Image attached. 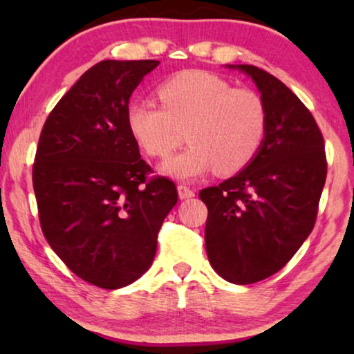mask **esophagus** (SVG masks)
<instances>
[{
  "mask_svg": "<svg viewBox=\"0 0 354 354\" xmlns=\"http://www.w3.org/2000/svg\"><path fill=\"white\" fill-rule=\"evenodd\" d=\"M177 190H178V196H180V200H188V198L195 196V190H192L190 187L183 185V183H180V185L177 187Z\"/></svg>",
  "mask_w": 354,
  "mask_h": 354,
  "instance_id": "esophagus-1",
  "label": "esophagus"
}]
</instances>
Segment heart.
Returning <instances> with one entry per match:
<instances>
[{
	"label": "heart",
	"instance_id": "heart-1",
	"mask_svg": "<svg viewBox=\"0 0 354 354\" xmlns=\"http://www.w3.org/2000/svg\"><path fill=\"white\" fill-rule=\"evenodd\" d=\"M159 103L133 100L125 120L138 147L149 156L167 159L182 143H190L171 159L164 172L195 178L214 167L235 174L253 161L268 133V108L259 93L234 88L206 71H183L162 82Z\"/></svg>",
	"mask_w": 354,
	"mask_h": 354
}]
</instances>
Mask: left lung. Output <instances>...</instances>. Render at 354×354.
<instances>
[{
    "label": "left lung",
    "instance_id": "8db88e82",
    "mask_svg": "<svg viewBox=\"0 0 354 354\" xmlns=\"http://www.w3.org/2000/svg\"><path fill=\"white\" fill-rule=\"evenodd\" d=\"M268 108L259 153L236 176L200 192L206 253L217 274L246 285L279 272L316 224L327 177L326 145L313 114L277 77L239 64Z\"/></svg>",
    "mask_w": 354,
    "mask_h": 354
}]
</instances>
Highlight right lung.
Here are the masks:
<instances>
[{"label":"right lung","instance_id":"1","mask_svg":"<svg viewBox=\"0 0 354 354\" xmlns=\"http://www.w3.org/2000/svg\"><path fill=\"white\" fill-rule=\"evenodd\" d=\"M159 61H101L45 120L32 180L41 232L85 282L115 290L153 264L158 234L178 200L167 177L140 158L125 113Z\"/></svg>","mask_w":354,"mask_h":354}]
</instances>
